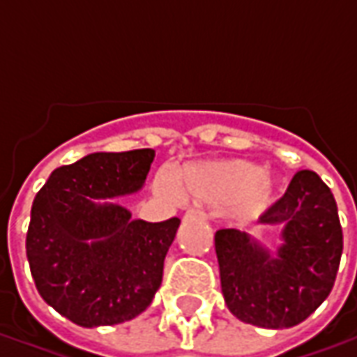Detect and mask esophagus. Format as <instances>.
<instances>
[{
  "instance_id": "esophagus-1",
  "label": "esophagus",
  "mask_w": 357,
  "mask_h": 357,
  "mask_svg": "<svg viewBox=\"0 0 357 357\" xmlns=\"http://www.w3.org/2000/svg\"><path fill=\"white\" fill-rule=\"evenodd\" d=\"M185 220H191V222H206L208 220V214H204L201 210H191L187 212Z\"/></svg>"
}]
</instances>
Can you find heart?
Listing matches in <instances>:
<instances>
[{
    "label": "heart",
    "mask_w": 357,
    "mask_h": 357,
    "mask_svg": "<svg viewBox=\"0 0 357 357\" xmlns=\"http://www.w3.org/2000/svg\"><path fill=\"white\" fill-rule=\"evenodd\" d=\"M156 189L170 199H185L204 204H229V218L237 224H250L279 199L281 183L260 166L241 158L214 160L189 166L179 176V193L168 174L156 176Z\"/></svg>",
    "instance_id": "b5f03b06"
}]
</instances>
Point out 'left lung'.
<instances>
[{"mask_svg": "<svg viewBox=\"0 0 357 357\" xmlns=\"http://www.w3.org/2000/svg\"><path fill=\"white\" fill-rule=\"evenodd\" d=\"M260 224L281 231L275 252L239 229L216 231L225 304L256 327H294L321 306L337 279L342 256L337 201L315 172L300 170Z\"/></svg>", "mask_w": 357, "mask_h": 357, "instance_id": "1", "label": "left lung"}]
</instances>
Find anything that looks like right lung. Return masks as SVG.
<instances>
[{
  "label": "right lung",
  "mask_w": 357,
  "mask_h": 357,
  "mask_svg": "<svg viewBox=\"0 0 357 357\" xmlns=\"http://www.w3.org/2000/svg\"><path fill=\"white\" fill-rule=\"evenodd\" d=\"M153 160V149L91 153L53 170L32 202L26 256L36 289L80 327L130 321L162 283L178 218L151 224L101 202L137 193Z\"/></svg>",
  "instance_id": "1"
}]
</instances>
